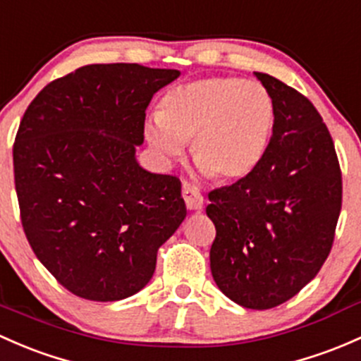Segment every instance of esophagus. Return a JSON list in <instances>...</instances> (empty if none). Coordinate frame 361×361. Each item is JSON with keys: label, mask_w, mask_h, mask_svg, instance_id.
<instances>
[{"label": "esophagus", "mask_w": 361, "mask_h": 361, "mask_svg": "<svg viewBox=\"0 0 361 361\" xmlns=\"http://www.w3.org/2000/svg\"><path fill=\"white\" fill-rule=\"evenodd\" d=\"M181 195H183L185 204L190 211H199L202 209L204 206V199L200 195V192L197 190L195 187H190L188 183H183V190H181Z\"/></svg>", "instance_id": "esophagus-1"}]
</instances>
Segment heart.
<instances>
[{"label": "heart", "mask_w": 361, "mask_h": 361, "mask_svg": "<svg viewBox=\"0 0 361 361\" xmlns=\"http://www.w3.org/2000/svg\"><path fill=\"white\" fill-rule=\"evenodd\" d=\"M275 126V102L257 81L231 75L193 79L166 91L159 112L145 121V136L162 161L183 154L219 183L250 176L267 155Z\"/></svg>", "instance_id": "heart-1"}]
</instances>
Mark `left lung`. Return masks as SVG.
I'll use <instances>...</instances> for the list:
<instances>
[{"label":"left lung","instance_id":"8db88e82","mask_svg":"<svg viewBox=\"0 0 361 361\" xmlns=\"http://www.w3.org/2000/svg\"><path fill=\"white\" fill-rule=\"evenodd\" d=\"M275 102L259 168L209 192L216 226L211 273L237 305L270 310L317 276L334 244L343 176L332 136L313 104L273 75L254 72Z\"/></svg>","mask_w":361,"mask_h":361}]
</instances>
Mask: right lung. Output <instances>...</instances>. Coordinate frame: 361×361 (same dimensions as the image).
Returning a JSON list of instances; mask_svg holds the SVG:
<instances>
[{
    "label": "right lung",
    "instance_id": "right-lung-1",
    "mask_svg": "<svg viewBox=\"0 0 361 361\" xmlns=\"http://www.w3.org/2000/svg\"><path fill=\"white\" fill-rule=\"evenodd\" d=\"M178 75L138 63L79 67L44 86L22 117L13 143L22 226L37 259L79 298L142 290L187 216L180 180L135 157L152 97Z\"/></svg>",
    "mask_w": 361,
    "mask_h": 361
}]
</instances>
